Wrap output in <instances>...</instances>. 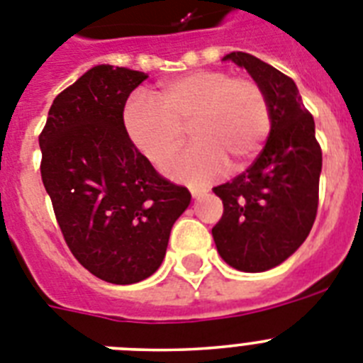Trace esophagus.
<instances>
[{
	"label": "esophagus",
	"instance_id": "1",
	"mask_svg": "<svg viewBox=\"0 0 363 363\" xmlns=\"http://www.w3.org/2000/svg\"><path fill=\"white\" fill-rule=\"evenodd\" d=\"M189 191H191V194L194 198H200V196H203V194H207V192H209V189L200 187V185H191V187H189Z\"/></svg>",
	"mask_w": 363,
	"mask_h": 363
}]
</instances>
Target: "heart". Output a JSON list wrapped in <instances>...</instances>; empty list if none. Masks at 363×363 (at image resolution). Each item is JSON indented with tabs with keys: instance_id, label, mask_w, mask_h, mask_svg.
Returning a JSON list of instances; mask_svg holds the SVG:
<instances>
[{
	"instance_id": "heart-1",
	"label": "heart",
	"mask_w": 363,
	"mask_h": 363,
	"mask_svg": "<svg viewBox=\"0 0 363 363\" xmlns=\"http://www.w3.org/2000/svg\"><path fill=\"white\" fill-rule=\"evenodd\" d=\"M123 125L150 163H162L178 149L187 125L196 142L163 169L176 179L201 184L216 178L227 163L236 171L255 160L271 133V107L252 78L194 70L163 82L156 99L133 96L125 105Z\"/></svg>"
}]
</instances>
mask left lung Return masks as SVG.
Masks as SVG:
<instances>
[{
	"label": "left lung",
	"mask_w": 363,
	"mask_h": 363,
	"mask_svg": "<svg viewBox=\"0 0 363 363\" xmlns=\"http://www.w3.org/2000/svg\"><path fill=\"white\" fill-rule=\"evenodd\" d=\"M223 60L243 67L262 85L271 107V133L245 172L213 189L223 201L213 238L230 267L262 272L289 258L313 229L322 149L313 116L289 76L247 52Z\"/></svg>",
	"instance_id": "left-lung-1"
}]
</instances>
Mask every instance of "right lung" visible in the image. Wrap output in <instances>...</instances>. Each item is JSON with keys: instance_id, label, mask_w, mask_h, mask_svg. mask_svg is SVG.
Returning a JSON list of instances; mask_svg holds the SVG:
<instances>
[{"instance_id": "add662e5", "label": "right lung", "mask_w": 363, "mask_h": 363, "mask_svg": "<svg viewBox=\"0 0 363 363\" xmlns=\"http://www.w3.org/2000/svg\"><path fill=\"white\" fill-rule=\"evenodd\" d=\"M145 72L98 65L54 99L40 134L41 179L70 252L99 280L129 285L162 265L191 192L156 172L123 125Z\"/></svg>"}]
</instances>
